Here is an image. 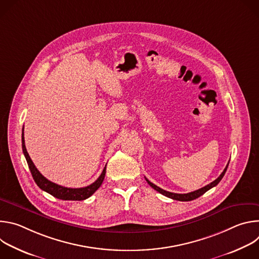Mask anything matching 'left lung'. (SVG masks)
I'll return each mask as SVG.
<instances>
[{
	"mask_svg": "<svg viewBox=\"0 0 259 259\" xmlns=\"http://www.w3.org/2000/svg\"><path fill=\"white\" fill-rule=\"evenodd\" d=\"M229 163H230V162H229ZM229 163H228L227 167L225 168V170L223 171V173H221L214 181H212L211 183L207 184L206 187H204V188H202V189H200V190H197V191H195V192L188 193V194H175V193H170V192H167V191H165V190H163V189L157 187L156 184H154L153 182H151L147 178H145V180L147 181V183H149L150 186H151L154 190H156V191L159 192L160 194H162V195H164V196H166V197H168V198H170V199H173V200H176V201H182V202L193 201V200H195V199L201 197L202 195H204V194H205L207 191H209L210 189H212V188H214L215 186H217V184L219 183V181H220L221 179H223V177L225 176L226 171H227L228 166H229Z\"/></svg>",
	"mask_w": 259,
	"mask_h": 259,
	"instance_id": "obj_1",
	"label": "left lung"
}]
</instances>
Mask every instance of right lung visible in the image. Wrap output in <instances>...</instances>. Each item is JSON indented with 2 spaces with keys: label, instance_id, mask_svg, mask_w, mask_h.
Returning a JSON list of instances; mask_svg holds the SVG:
<instances>
[{
  "label": "right lung",
  "instance_id": "1",
  "mask_svg": "<svg viewBox=\"0 0 259 259\" xmlns=\"http://www.w3.org/2000/svg\"><path fill=\"white\" fill-rule=\"evenodd\" d=\"M21 141H22V151L24 154V157L26 159L28 168L30 170V173L32 175L33 180L35 181L36 186H38L41 190L47 192L48 194L52 195L53 197L59 199V200H67V201H83L91 197L101 186V183L104 179L105 175V170H106V165L100 174V176L97 178L96 181L91 183L90 186L85 187V188H80V189H70V188H65L61 187L59 184H56L50 180H48L46 177H44L40 171L35 168L34 164L32 163L27 151L25 147L24 143V134H23V129H22V136H21Z\"/></svg>",
  "mask_w": 259,
  "mask_h": 259
}]
</instances>
